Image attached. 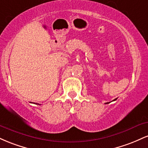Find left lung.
I'll return each instance as SVG.
<instances>
[{"instance_id": "1", "label": "left lung", "mask_w": 148, "mask_h": 148, "mask_svg": "<svg viewBox=\"0 0 148 148\" xmlns=\"http://www.w3.org/2000/svg\"><path fill=\"white\" fill-rule=\"evenodd\" d=\"M116 99H115L114 100H113V101H115V100H116ZM110 103V102H106V103Z\"/></svg>"}]
</instances>
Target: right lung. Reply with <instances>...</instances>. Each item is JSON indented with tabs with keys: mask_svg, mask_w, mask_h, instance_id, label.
<instances>
[{
	"mask_svg": "<svg viewBox=\"0 0 148 148\" xmlns=\"http://www.w3.org/2000/svg\"><path fill=\"white\" fill-rule=\"evenodd\" d=\"M36 104H38V105H40V104H39V103H36Z\"/></svg>",
	"mask_w": 148,
	"mask_h": 148,
	"instance_id": "add662e5",
	"label": "right lung"
}]
</instances>
